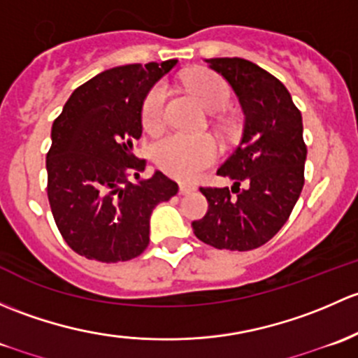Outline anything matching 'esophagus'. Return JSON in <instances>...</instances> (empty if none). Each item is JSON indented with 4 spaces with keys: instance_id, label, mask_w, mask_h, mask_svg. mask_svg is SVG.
I'll use <instances>...</instances> for the list:
<instances>
[{
    "instance_id": "obj_1",
    "label": "esophagus",
    "mask_w": 358,
    "mask_h": 358,
    "mask_svg": "<svg viewBox=\"0 0 358 358\" xmlns=\"http://www.w3.org/2000/svg\"><path fill=\"white\" fill-rule=\"evenodd\" d=\"M193 191H196V186H194V184H186V182L179 184L180 194H189V193H193Z\"/></svg>"
}]
</instances>
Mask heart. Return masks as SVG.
Returning <instances> with one entry per match:
<instances>
[{
    "label": "heart",
    "mask_w": 358,
    "mask_h": 358,
    "mask_svg": "<svg viewBox=\"0 0 358 358\" xmlns=\"http://www.w3.org/2000/svg\"><path fill=\"white\" fill-rule=\"evenodd\" d=\"M193 94L210 112H222L231 101V90L226 80L212 72H196L187 77ZM164 84H157L146 94L141 106V124L146 131H155L164 120ZM219 148L210 136L171 134L155 145L153 158L158 167L176 179L191 180L217 160Z\"/></svg>",
    "instance_id": "b5f03b06"
}]
</instances>
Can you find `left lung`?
<instances>
[{
  "mask_svg": "<svg viewBox=\"0 0 358 358\" xmlns=\"http://www.w3.org/2000/svg\"><path fill=\"white\" fill-rule=\"evenodd\" d=\"M239 99L241 143L217 171L229 187H200L208 201L193 222L200 241L217 250L248 252L279 233L303 189L307 146L300 110L272 73L243 58H210Z\"/></svg>",
  "mask_w": 358,
  "mask_h": 358,
  "instance_id": "obj_1",
  "label": "left lung"
}]
</instances>
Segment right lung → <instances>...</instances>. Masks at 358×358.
I'll return each mask as SVG.
<instances>
[{
    "label": "right lung",
    "instance_id": "right-lung-1",
    "mask_svg": "<svg viewBox=\"0 0 358 358\" xmlns=\"http://www.w3.org/2000/svg\"><path fill=\"white\" fill-rule=\"evenodd\" d=\"M176 64L105 70L73 91L53 122L48 200L65 243L86 259L115 264L141 255L153 208L178 194V182L160 171L139 179L146 160L132 153L143 101ZM131 173L138 183L128 180Z\"/></svg>",
    "mask_w": 358,
    "mask_h": 358
}]
</instances>
